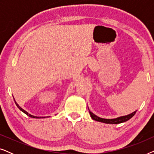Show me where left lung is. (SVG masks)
Masks as SVG:
<instances>
[{"instance_id":"obj_1","label":"left lung","mask_w":154,"mask_h":154,"mask_svg":"<svg viewBox=\"0 0 154 154\" xmlns=\"http://www.w3.org/2000/svg\"><path fill=\"white\" fill-rule=\"evenodd\" d=\"M136 111H134L133 113H130V114L128 115V116H121L119 118H117V119H102V118H100L98 116H97L96 115H94V113H92L91 111H89V113L90 116H91V118L94 121H99V122H102V123H109V124H119L121 123H123V122H125L130 120L131 118L134 116V115L136 113Z\"/></svg>"}]
</instances>
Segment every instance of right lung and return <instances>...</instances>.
Listing matches in <instances>:
<instances>
[{
	"instance_id": "obj_1",
	"label": "right lung",
	"mask_w": 154,
	"mask_h": 154,
	"mask_svg": "<svg viewBox=\"0 0 154 154\" xmlns=\"http://www.w3.org/2000/svg\"><path fill=\"white\" fill-rule=\"evenodd\" d=\"M15 102V104H16V105H17V107H18V108L19 109H20V110L21 111H22V112H24V113H25V114H26L27 116H29V117H31V118H34V119H41V117H37V116H32V115H31V114H29V113H28V112H26V111H25V110H24V109H22V108H21V107L20 106H19V105L17 104V102Z\"/></svg>"
}]
</instances>
